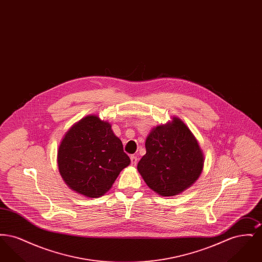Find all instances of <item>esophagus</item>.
Masks as SVG:
<instances>
[{"mask_svg": "<svg viewBox=\"0 0 262 262\" xmlns=\"http://www.w3.org/2000/svg\"><path fill=\"white\" fill-rule=\"evenodd\" d=\"M137 160H138V159H137V156H135V155H132V156H130V163H132V165H135V166H136V165H137Z\"/></svg>", "mask_w": 262, "mask_h": 262, "instance_id": "esophagus-1", "label": "esophagus"}]
</instances>
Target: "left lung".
Wrapping results in <instances>:
<instances>
[{
	"instance_id": "1",
	"label": "left lung",
	"mask_w": 262,
	"mask_h": 262,
	"mask_svg": "<svg viewBox=\"0 0 262 262\" xmlns=\"http://www.w3.org/2000/svg\"><path fill=\"white\" fill-rule=\"evenodd\" d=\"M146 154L137 170L146 185L163 196L176 195L190 187L203 168L198 140L180 119L155 127L145 141Z\"/></svg>"
}]
</instances>
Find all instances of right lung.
I'll list each match as a JSON object with an SVG mask.
<instances>
[{"instance_id":"add662e5","label":"right lung","mask_w":262,"mask_h":262,"mask_svg":"<svg viewBox=\"0 0 262 262\" xmlns=\"http://www.w3.org/2000/svg\"><path fill=\"white\" fill-rule=\"evenodd\" d=\"M129 163L111 125L96 116H88L75 124L62 138L58 151L63 181L88 198H99L108 191Z\"/></svg>"}]
</instances>
